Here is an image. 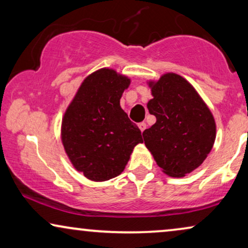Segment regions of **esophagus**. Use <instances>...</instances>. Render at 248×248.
<instances>
[{"label": "esophagus", "mask_w": 248, "mask_h": 248, "mask_svg": "<svg viewBox=\"0 0 248 248\" xmlns=\"http://www.w3.org/2000/svg\"><path fill=\"white\" fill-rule=\"evenodd\" d=\"M139 128H140V131L143 133V131L147 128V124L143 123V122H142V123H139Z\"/></svg>", "instance_id": "34e87169"}]
</instances>
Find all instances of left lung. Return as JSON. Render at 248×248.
Returning <instances> with one entry per match:
<instances>
[{"label":"left lung","instance_id":"8db88e82","mask_svg":"<svg viewBox=\"0 0 248 248\" xmlns=\"http://www.w3.org/2000/svg\"><path fill=\"white\" fill-rule=\"evenodd\" d=\"M149 113L157 121L143 132L145 147L170 177H184L205 160L216 140V122L188 81L166 73L150 81Z\"/></svg>","mask_w":248,"mask_h":248}]
</instances>
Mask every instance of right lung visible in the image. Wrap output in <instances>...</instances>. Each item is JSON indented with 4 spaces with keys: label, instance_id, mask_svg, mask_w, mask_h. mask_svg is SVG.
Listing matches in <instances>:
<instances>
[{
    "label": "right lung",
    "instance_id": "1",
    "mask_svg": "<svg viewBox=\"0 0 248 248\" xmlns=\"http://www.w3.org/2000/svg\"><path fill=\"white\" fill-rule=\"evenodd\" d=\"M127 77L111 69L88 76L62 120V142L67 157L88 179L105 182L124 170L141 131L121 108L130 86Z\"/></svg>",
    "mask_w": 248,
    "mask_h": 248
}]
</instances>
